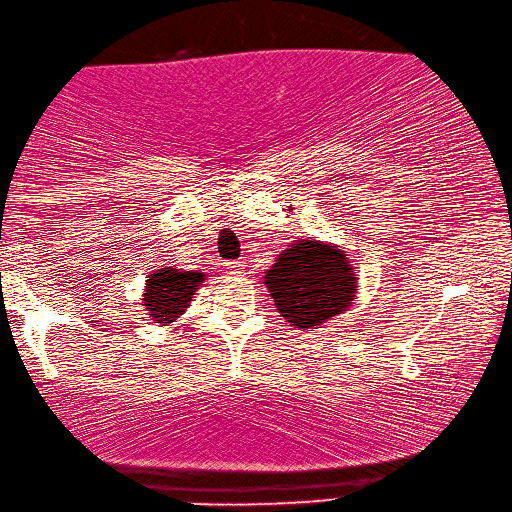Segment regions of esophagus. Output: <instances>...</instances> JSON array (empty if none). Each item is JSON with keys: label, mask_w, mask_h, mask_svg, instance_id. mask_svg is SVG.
Instances as JSON below:
<instances>
[{"label": "esophagus", "mask_w": 512, "mask_h": 512, "mask_svg": "<svg viewBox=\"0 0 512 512\" xmlns=\"http://www.w3.org/2000/svg\"><path fill=\"white\" fill-rule=\"evenodd\" d=\"M229 274H243V265L241 263H227Z\"/></svg>", "instance_id": "1"}]
</instances>
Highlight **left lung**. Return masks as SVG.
Instances as JSON below:
<instances>
[{"instance_id": "8db88e82", "label": "left lung", "mask_w": 512, "mask_h": 512, "mask_svg": "<svg viewBox=\"0 0 512 512\" xmlns=\"http://www.w3.org/2000/svg\"><path fill=\"white\" fill-rule=\"evenodd\" d=\"M276 311L300 331H314L349 311L358 294V271L336 243L307 236L278 254L265 271Z\"/></svg>"}]
</instances>
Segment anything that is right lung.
Masks as SVG:
<instances>
[{"mask_svg": "<svg viewBox=\"0 0 512 512\" xmlns=\"http://www.w3.org/2000/svg\"><path fill=\"white\" fill-rule=\"evenodd\" d=\"M203 280L205 274L201 269L185 271L170 265L150 271L141 298L148 318L159 327H172V322L179 320L190 307L194 291L203 285Z\"/></svg>", "mask_w": 512, "mask_h": 512, "instance_id": "right-lung-1", "label": "right lung"}]
</instances>
